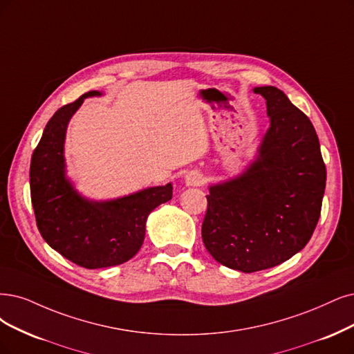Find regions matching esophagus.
Wrapping results in <instances>:
<instances>
[{
    "mask_svg": "<svg viewBox=\"0 0 354 354\" xmlns=\"http://www.w3.org/2000/svg\"><path fill=\"white\" fill-rule=\"evenodd\" d=\"M204 175L198 170H192L187 175V185L189 187H201L204 184Z\"/></svg>",
    "mask_w": 354,
    "mask_h": 354,
    "instance_id": "esophagus-1",
    "label": "esophagus"
}]
</instances>
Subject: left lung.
<instances>
[{
  "instance_id": "left-lung-1",
  "label": "left lung",
  "mask_w": 354,
  "mask_h": 354,
  "mask_svg": "<svg viewBox=\"0 0 354 354\" xmlns=\"http://www.w3.org/2000/svg\"><path fill=\"white\" fill-rule=\"evenodd\" d=\"M270 128L258 159L238 179L210 187L201 234L207 251L232 270L276 267L309 242L321 216L326 169L309 118L274 86Z\"/></svg>"
}]
</instances>
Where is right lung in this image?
Returning <instances> with one entry per match:
<instances>
[{
	"mask_svg": "<svg viewBox=\"0 0 354 354\" xmlns=\"http://www.w3.org/2000/svg\"><path fill=\"white\" fill-rule=\"evenodd\" d=\"M96 90L64 104L48 121L30 162V197L46 243L71 263L88 268L120 266L142 245L147 216L172 198V185L142 189L106 203L78 195L64 176V138L73 113Z\"/></svg>",
	"mask_w": 354,
	"mask_h": 354,
	"instance_id": "obj_1",
	"label": "right lung"
}]
</instances>
